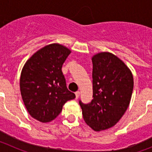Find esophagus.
I'll return each instance as SVG.
<instances>
[{"mask_svg": "<svg viewBox=\"0 0 152 152\" xmlns=\"http://www.w3.org/2000/svg\"><path fill=\"white\" fill-rule=\"evenodd\" d=\"M80 91H77V92H75V96H76V98H78L79 96H80Z\"/></svg>", "mask_w": 152, "mask_h": 152, "instance_id": "obj_1", "label": "esophagus"}]
</instances>
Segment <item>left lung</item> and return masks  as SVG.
Instances as JSON below:
<instances>
[{"label": "left lung", "mask_w": 152, "mask_h": 152, "mask_svg": "<svg viewBox=\"0 0 152 152\" xmlns=\"http://www.w3.org/2000/svg\"><path fill=\"white\" fill-rule=\"evenodd\" d=\"M93 100L79 102L83 118L96 132L114 126L129 106L133 76L129 68L113 53L103 52L92 57Z\"/></svg>", "instance_id": "left-lung-1"}]
</instances>
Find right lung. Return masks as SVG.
<instances>
[{"mask_svg": "<svg viewBox=\"0 0 152 152\" xmlns=\"http://www.w3.org/2000/svg\"><path fill=\"white\" fill-rule=\"evenodd\" d=\"M71 52L61 44H49L35 52L23 67L20 79L23 101L29 115L38 121H52L64 103L75 98L61 72Z\"/></svg>", "mask_w": 152, "mask_h": 152, "instance_id": "obj_1", "label": "right lung"}]
</instances>
